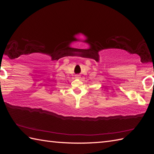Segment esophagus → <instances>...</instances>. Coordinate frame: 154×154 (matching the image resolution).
I'll return each instance as SVG.
<instances>
[{"instance_id":"obj_1","label":"esophagus","mask_w":154,"mask_h":154,"mask_svg":"<svg viewBox=\"0 0 154 154\" xmlns=\"http://www.w3.org/2000/svg\"><path fill=\"white\" fill-rule=\"evenodd\" d=\"M75 77H76V78L79 79V78H80V74H76V75H75Z\"/></svg>"}]
</instances>
